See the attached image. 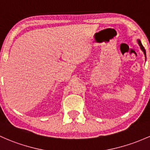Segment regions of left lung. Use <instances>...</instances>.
Segmentation results:
<instances>
[{"label": "left lung", "instance_id": "left-lung-1", "mask_svg": "<svg viewBox=\"0 0 150 150\" xmlns=\"http://www.w3.org/2000/svg\"><path fill=\"white\" fill-rule=\"evenodd\" d=\"M137 43L139 44V47H140L141 50H142V52H144V57H145V60H146V59H147V57H146V50H145V49H144V47H143V45H142V42H141L140 40H139V39L137 40Z\"/></svg>", "mask_w": 150, "mask_h": 150}]
</instances>
